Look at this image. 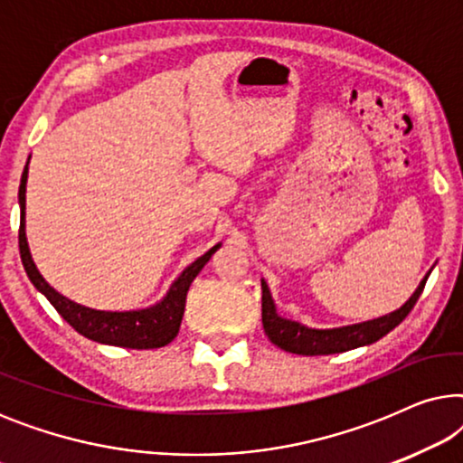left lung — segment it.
<instances>
[{
  "label": "left lung",
  "instance_id": "8db88e82",
  "mask_svg": "<svg viewBox=\"0 0 463 463\" xmlns=\"http://www.w3.org/2000/svg\"><path fill=\"white\" fill-rule=\"evenodd\" d=\"M428 276L420 282V287H417L415 293L409 297V301L398 307L396 312L385 314L382 318H373L366 322H358V325L339 328H309L306 325H301V322L282 318V316L276 312V303L271 299L268 282L261 280V320L265 335H268L271 344L280 347V350L290 354H301V356H322V354H339L354 350V347L371 345L385 337L392 328H396L404 318H407V314L413 309L423 287H426Z\"/></svg>",
  "mask_w": 463,
  "mask_h": 463
}]
</instances>
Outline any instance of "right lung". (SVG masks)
Instances as JSON below:
<instances>
[{
  "mask_svg": "<svg viewBox=\"0 0 463 463\" xmlns=\"http://www.w3.org/2000/svg\"><path fill=\"white\" fill-rule=\"evenodd\" d=\"M27 175H29V160L23 170L21 187H18V204H21V230H18V249H21V259L27 271L29 280L33 287L52 303L56 312L71 325L75 331L84 337L97 341V344L118 345V347H132V350H151V347H164L170 344L179 333L183 312H185L187 290L192 287L194 278L200 274L202 268L208 263L221 244H214L211 250L195 259L192 265H187L181 271V276L170 284L168 293L160 301L149 307L128 309V312H109V309H94L86 307L81 303H75L69 297L61 295L59 290L50 287L43 280V276L33 263L31 257L27 232H24V194H27Z\"/></svg>",
  "mask_w": 463,
  "mask_h": 463,
  "instance_id": "obj_1",
  "label": "right lung"
}]
</instances>
